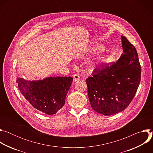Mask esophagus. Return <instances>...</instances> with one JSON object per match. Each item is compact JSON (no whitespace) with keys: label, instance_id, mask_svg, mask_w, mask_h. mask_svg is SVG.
I'll list each match as a JSON object with an SVG mask.
<instances>
[{"label":"esophagus","instance_id":"obj_1","mask_svg":"<svg viewBox=\"0 0 153 153\" xmlns=\"http://www.w3.org/2000/svg\"><path fill=\"white\" fill-rule=\"evenodd\" d=\"M80 79V76L77 74H74L73 75V80L74 82H76Z\"/></svg>","mask_w":153,"mask_h":153}]
</instances>
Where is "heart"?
I'll return each mask as SVG.
<instances>
[{
	"label": "heart",
	"instance_id": "b5f03b06",
	"mask_svg": "<svg viewBox=\"0 0 153 153\" xmlns=\"http://www.w3.org/2000/svg\"><path fill=\"white\" fill-rule=\"evenodd\" d=\"M103 47L100 45H96L93 48V51H101L102 50ZM100 62V59L98 57H93L90 59L88 61V64L91 67H95L97 65H99V63Z\"/></svg>",
	"mask_w": 153,
	"mask_h": 153
}]
</instances>
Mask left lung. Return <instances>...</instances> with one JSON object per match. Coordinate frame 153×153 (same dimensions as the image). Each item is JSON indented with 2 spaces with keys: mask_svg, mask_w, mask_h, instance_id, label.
Listing matches in <instances>:
<instances>
[{
  "mask_svg": "<svg viewBox=\"0 0 153 153\" xmlns=\"http://www.w3.org/2000/svg\"><path fill=\"white\" fill-rule=\"evenodd\" d=\"M123 54L116 62L99 65L86 80L91 108L111 116L123 111L134 98L141 79V66L134 46L122 36Z\"/></svg>",
  "mask_w": 153,
  "mask_h": 153,
  "instance_id": "obj_1",
  "label": "left lung"
}]
</instances>
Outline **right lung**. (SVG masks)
Wrapping results in <instances>:
<instances>
[{
  "mask_svg": "<svg viewBox=\"0 0 153 153\" xmlns=\"http://www.w3.org/2000/svg\"><path fill=\"white\" fill-rule=\"evenodd\" d=\"M72 77H50L28 81L17 78V88L25 99L37 110L48 115L56 114L65 102Z\"/></svg>",
  "mask_w": 153,
  "mask_h": 153,
  "instance_id": "right-lung-1",
  "label": "right lung"
}]
</instances>
